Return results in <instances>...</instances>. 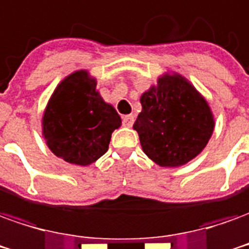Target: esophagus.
I'll return each mask as SVG.
<instances>
[{
  "mask_svg": "<svg viewBox=\"0 0 249 249\" xmlns=\"http://www.w3.org/2000/svg\"><path fill=\"white\" fill-rule=\"evenodd\" d=\"M133 121H135V117H133L132 114H128V116H124V117H123V125H124V126H128V128L133 125Z\"/></svg>",
  "mask_w": 249,
  "mask_h": 249,
  "instance_id": "34e87169",
  "label": "esophagus"
}]
</instances>
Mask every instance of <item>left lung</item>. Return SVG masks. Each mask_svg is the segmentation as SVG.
<instances>
[{
	"instance_id": "obj_1",
	"label": "left lung",
	"mask_w": 249,
	"mask_h": 249,
	"mask_svg": "<svg viewBox=\"0 0 249 249\" xmlns=\"http://www.w3.org/2000/svg\"><path fill=\"white\" fill-rule=\"evenodd\" d=\"M140 102L133 129L151 160L160 167H180L202 152L213 135L214 116L185 76L164 72Z\"/></svg>"
}]
</instances>
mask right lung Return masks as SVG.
<instances>
[{
    "instance_id": "1",
    "label": "right lung",
    "mask_w": 249,
    "mask_h": 249,
    "mask_svg": "<svg viewBox=\"0 0 249 249\" xmlns=\"http://www.w3.org/2000/svg\"><path fill=\"white\" fill-rule=\"evenodd\" d=\"M120 126L119 113L101 97L97 79L88 70L74 71L59 83L41 119L43 137L52 154L76 166L100 159Z\"/></svg>"
}]
</instances>
